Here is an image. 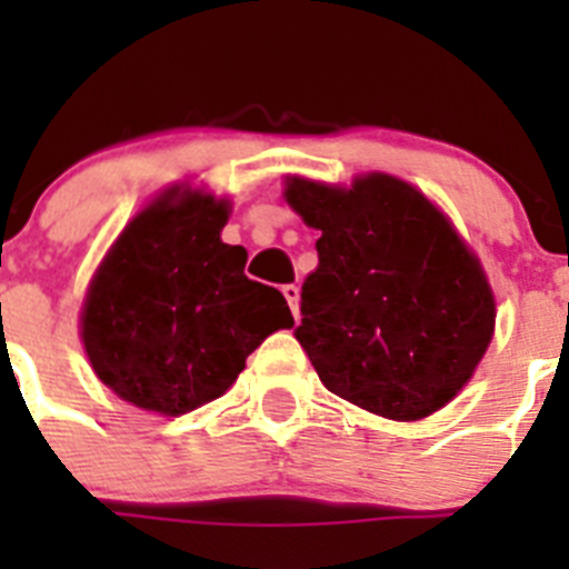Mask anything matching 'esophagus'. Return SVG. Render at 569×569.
<instances>
[{"label": "esophagus", "instance_id": "obj_1", "mask_svg": "<svg viewBox=\"0 0 569 569\" xmlns=\"http://www.w3.org/2000/svg\"><path fill=\"white\" fill-rule=\"evenodd\" d=\"M281 293H284L290 310H293V316L299 319V288H296V284H284V288H281Z\"/></svg>", "mask_w": 569, "mask_h": 569}]
</instances>
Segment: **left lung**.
<instances>
[{
  "instance_id": "left-lung-1",
  "label": "left lung",
  "mask_w": 569,
  "mask_h": 569,
  "mask_svg": "<svg viewBox=\"0 0 569 569\" xmlns=\"http://www.w3.org/2000/svg\"><path fill=\"white\" fill-rule=\"evenodd\" d=\"M288 202L321 230L293 330L330 393L416 421L459 393L490 345L496 301L453 224L393 176L350 190L290 179Z\"/></svg>"
}]
</instances>
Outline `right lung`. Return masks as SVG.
I'll return each instance as SVG.
<instances>
[{"mask_svg":"<svg viewBox=\"0 0 569 569\" xmlns=\"http://www.w3.org/2000/svg\"><path fill=\"white\" fill-rule=\"evenodd\" d=\"M228 204L176 190L124 228L82 313L99 379L124 401L182 416L213 401L273 330L293 328L276 288L244 276L248 250L219 239Z\"/></svg>","mask_w":569,"mask_h":569,"instance_id":"right-lung-1","label":"right lung"}]
</instances>
